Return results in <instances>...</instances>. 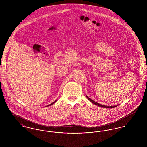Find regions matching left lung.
Instances as JSON below:
<instances>
[{"instance_id":"1","label":"left lung","mask_w":147,"mask_h":147,"mask_svg":"<svg viewBox=\"0 0 147 147\" xmlns=\"http://www.w3.org/2000/svg\"><path fill=\"white\" fill-rule=\"evenodd\" d=\"M86 96L87 98H88L90 101H91L92 103L94 104L95 105H98V106L102 107H104V108H113V107H115L117 106V105H115V106H105V105H101V104H98V102L94 101V100H91V98H90L89 97H88V96Z\"/></svg>"}]
</instances>
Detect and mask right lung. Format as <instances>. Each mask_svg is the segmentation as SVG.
<instances>
[{"label":"right lung","instance_id":"right-lung-1","mask_svg":"<svg viewBox=\"0 0 147 147\" xmlns=\"http://www.w3.org/2000/svg\"><path fill=\"white\" fill-rule=\"evenodd\" d=\"M56 101H57V100H56V101H54V102H52V104H49V105H47V106H51V105H52V104H54V103H55V102H56Z\"/></svg>","mask_w":147,"mask_h":147}]
</instances>
